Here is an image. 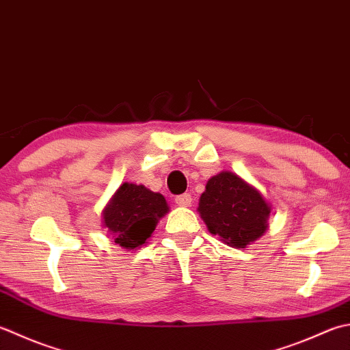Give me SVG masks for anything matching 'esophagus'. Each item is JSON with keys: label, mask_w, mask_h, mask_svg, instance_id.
I'll return each instance as SVG.
<instances>
[{"label": "esophagus", "mask_w": 350, "mask_h": 350, "mask_svg": "<svg viewBox=\"0 0 350 350\" xmlns=\"http://www.w3.org/2000/svg\"><path fill=\"white\" fill-rule=\"evenodd\" d=\"M191 203H193V198H191L189 194H182L176 197L177 206H191Z\"/></svg>", "instance_id": "1"}]
</instances>
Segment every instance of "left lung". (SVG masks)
Listing matches in <instances>:
<instances>
[{
  "mask_svg": "<svg viewBox=\"0 0 350 350\" xmlns=\"http://www.w3.org/2000/svg\"><path fill=\"white\" fill-rule=\"evenodd\" d=\"M198 212L211 234L235 249H244L269 228L270 208L262 196L229 171L208 180Z\"/></svg>",
  "mask_w": 350,
  "mask_h": 350,
  "instance_id": "1",
  "label": "left lung"
}]
</instances>
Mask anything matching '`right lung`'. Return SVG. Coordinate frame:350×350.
I'll use <instances>...</instances> for the list:
<instances>
[{
	"mask_svg": "<svg viewBox=\"0 0 350 350\" xmlns=\"http://www.w3.org/2000/svg\"><path fill=\"white\" fill-rule=\"evenodd\" d=\"M165 197L142 185L122 183L105 211V228L121 247L132 250L147 241L159 218L167 214Z\"/></svg>",
	"mask_w": 350,
	"mask_h": 350,
	"instance_id": "obj_1",
	"label": "right lung"
}]
</instances>
